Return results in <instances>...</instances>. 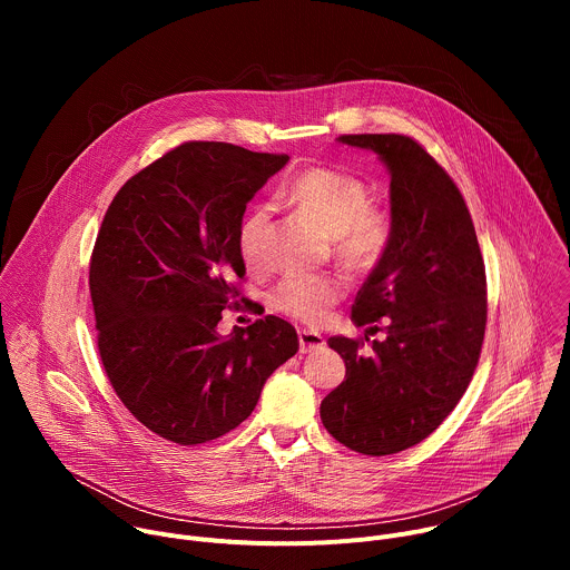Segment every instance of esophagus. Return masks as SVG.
Returning a JSON list of instances; mask_svg holds the SVG:
<instances>
[{
    "instance_id": "obj_1",
    "label": "esophagus",
    "mask_w": 570,
    "mask_h": 570,
    "mask_svg": "<svg viewBox=\"0 0 570 570\" xmlns=\"http://www.w3.org/2000/svg\"><path fill=\"white\" fill-rule=\"evenodd\" d=\"M324 347V338L317 332H308V330H299V352L308 354V352H317Z\"/></svg>"
}]
</instances>
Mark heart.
Segmentation results:
<instances>
[{
    "instance_id": "obj_1",
    "label": "heart",
    "mask_w": 570,
    "mask_h": 570,
    "mask_svg": "<svg viewBox=\"0 0 570 570\" xmlns=\"http://www.w3.org/2000/svg\"><path fill=\"white\" fill-rule=\"evenodd\" d=\"M277 200L313 220L332 238L338 262L356 273L370 271L385 253L392 218L370 203L367 185L341 169L299 171ZM238 255L253 273L271 268V209L259 205L243 216L236 232ZM345 295L338 275H286L268 291V306L295 322L320 324Z\"/></svg>"
}]
</instances>
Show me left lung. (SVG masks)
Listing matches in <instances>:
<instances>
[{"label":"left lung","mask_w":570,"mask_h":570,"mask_svg":"<svg viewBox=\"0 0 570 570\" xmlns=\"http://www.w3.org/2000/svg\"><path fill=\"white\" fill-rule=\"evenodd\" d=\"M374 150L390 171L392 236L356 295L363 341L334 336L345 381L320 403L341 444L390 455L429 438L462 399L487 324L484 262L466 203L438 161L409 135H341ZM365 341H370L365 336Z\"/></svg>","instance_id":"8db88e82"}]
</instances>
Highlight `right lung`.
I'll return each instance as SVG.
<instances>
[{
  "mask_svg": "<svg viewBox=\"0 0 570 570\" xmlns=\"http://www.w3.org/2000/svg\"><path fill=\"white\" fill-rule=\"evenodd\" d=\"M286 161L185 141L132 176L104 216L90 259L99 354L121 403L169 442L194 446L236 429L299 350L277 315L216 332L246 275L236 248L246 205Z\"/></svg>",
  "mask_w": 570,
  "mask_h": 570,
  "instance_id": "obj_1",
  "label": "right lung"
}]
</instances>
